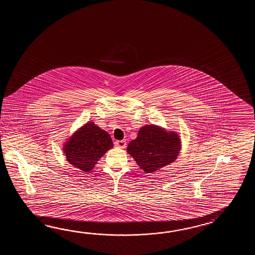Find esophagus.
I'll return each mask as SVG.
<instances>
[{
    "label": "esophagus",
    "instance_id": "obj_1",
    "mask_svg": "<svg viewBox=\"0 0 255 255\" xmlns=\"http://www.w3.org/2000/svg\"><path fill=\"white\" fill-rule=\"evenodd\" d=\"M115 146L120 147V148H125L127 146V142L125 140H117L115 141Z\"/></svg>",
    "mask_w": 255,
    "mask_h": 255
}]
</instances>
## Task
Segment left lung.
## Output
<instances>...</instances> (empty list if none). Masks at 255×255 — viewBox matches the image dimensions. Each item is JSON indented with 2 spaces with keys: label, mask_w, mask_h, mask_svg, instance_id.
<instances>
[{
  "label": "left lung",
  "mask_w": 255,
  "mask_h": 255,
  "mask_svg": "<svg viewBox=\"0 0 255 255\" xmlns=\"http://www.w3.org/2000/svg\"><path fill=\"white\" fill-rule=\"evenodd\" d=\"M180 150L179 135L157 126L141 128L136 138L130 141L128 152L146 173H151L173 162Z\"/></svg>",
  "instance_id": "left-lung-1"
}]
</instances>
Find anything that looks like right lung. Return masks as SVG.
I'll use <instances>...</instances> for the list:
<instances>
[{
	"instance_id": "1",
	"label": "right lung",
	"mask_w": 255,
	"mask_h": 255,
	"mask_svg": "<svg viewBox=\"0 0 255 255\" xmlns=\"http://www.w3.org/2000/svg\"><path fill=\"white\" fill-rule=\"evenodd\" d=\"M113 142L109 133L93 122L83 126L65 144L67 161L83 171H90Z\"/></svg>"
}]
</instances>
